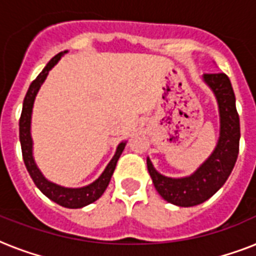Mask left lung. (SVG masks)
Segmentation results:
<instances>
[{
	"label": "left lung",
	"mask_w": 256,
	"mask_h": 256,
	"mask_svg": "<svg viewBox=\"0 0 256 256\" xmlns=\"http://www.w3.org/2000/svg\"><path fill=\"white\" fill-rule=\"evenodd\" d=\"M203 82L214 92L219 112V138L211 156L188 176L170 178L156 170L148 156V170L160 195L175 206L191 207L206 202L224 184L239 152L240 124L235 94L224 73L203 74Z\"/></svg>",
	"instance_id": "8db88e82"
}]
</instances>
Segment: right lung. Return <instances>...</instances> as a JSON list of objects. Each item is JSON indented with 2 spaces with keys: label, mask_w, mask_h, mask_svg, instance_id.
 <instances>
[{
  "label": "right lung",
  "mask_w": 256,
  "mask_h": 256,
  "mask_svg": "<svg viewBox=\"0 0 256 256\" xmlns=\"http://www.w3.org/2000/svg\"><path fill=\"white\" fill-rule=\"evenodd\" d=\"M66 53H68V50L61 52L56 57L52 58L49 64L44 68V70L38 74V77L29 86V90L26 92L24 104H22L21 118H20V142H21L22 156H24L26 168L29 171L30 176L33 179V182L36 183V186L41 190L42 194L46 195L50 200H53V202H56L62 207L81 208V207H85L90 203L96 202V199H100L102 196L106 187L108 186L112 172L116 170V162L120 160V154H122L124 146H126V140L120 142L116 146V154L108 164L104 172L88 186L76 187V188L74 187L60 186L57 183L52 182L48 178H45V175L42 174L41 170L38 168L33 156V138H32V114H33L34 100H36V96H37L42 84L45 82L50 70L57 65L62 56Z\"/></svg>",
  "instance_id": "right-lung-1"
}]
</instances>
